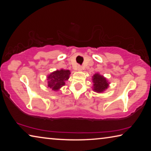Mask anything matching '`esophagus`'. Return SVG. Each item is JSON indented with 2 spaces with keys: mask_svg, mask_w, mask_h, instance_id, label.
<instances>
[{
  "mask_svg": "<svg viewBox=\"0 0 151 151\" xmlns=\"http://www.w3.org/2000/svg\"><path fill=\"white\" fill-rule=\"evenodd\" d=\"M78 71H82V66L78 65Z\"/></svg>",
  "mask_w": 151,
  "mask_h": 151,
  "instance_id": "obj_1",
  "label": "esophagus"
}]
</instances>
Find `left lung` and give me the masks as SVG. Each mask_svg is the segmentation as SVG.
Listing matches in <instances>:
<instances>
[{"label":"left lung","mask_w":151,"mask_h":151,"mask_svg":"<svg viewBox=\"0 0 151 151\" xmlns=\"http://www.w3.org/2000/svg\"><path fill=\"white\" fill-rule=\"evenodd\" d=\"M93 90L98 93H102L109 86L106 78L100 76V74H95L93 77Z\"/></svg>","instance_id":"left-lung-1"}]
</instances>
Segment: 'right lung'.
<instances>
[{"label":"right lung","mask_w":151,"mask_h":151,"mask_svg":"<svg viewBox=\"0 0 151 151\" xmlns=\"http://www.w3.org/2000/svg\"><path fill=\"white\" fill-rule=\"evenodd\" d=\"M70 71L69 70L61 69L54 71L48 76V86L53 91L59 89L65 85V80L69 79Z\"/></svg>","instance_id":"right-lung-1"}]
</instances>
